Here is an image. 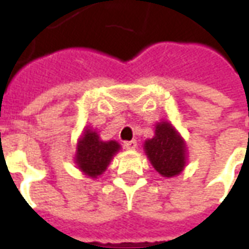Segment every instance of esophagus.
Segmentation results:
<instances>
[{"instance_id": "esophagus-1", "label": "esophagus", "mask_w": 249, "mask_h": 249, "mask_svg": "<svg viewBox=\"0 0 249 249\" xmlns=\"http://www.w3.org/2000/svg\"><path fill=\"white\" fill-rule=\"evenodd\" d=\"M124 146L126 149H129V151H135L136 148H137V141L132 140V141H126L124 142Z\"/></svg>"}]
</instances>
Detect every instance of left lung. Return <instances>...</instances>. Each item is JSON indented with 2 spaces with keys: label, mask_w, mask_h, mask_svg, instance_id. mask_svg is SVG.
<instances>
[{
  "label": "left lung",
  "mask_w": 249,
  "mask_h": 249,
  "mask_svg": "<svg viewBox=\"0 0 249 249\" xmlns=\"http://www.w3.org/2000/svg\"><path fill=\"white\" fill-rule=\"evenodd\" d=\"M144 151L152 167L162 178H175L187 167V142L167 120L155 125V136L144 142Z\"/></svg>",
  "instance_id": "obj_1"
}]
</instances>
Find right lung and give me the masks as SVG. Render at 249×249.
<instances>
[{"label":"right lung","instance_id":"1","mask_svg":"<svg viewBox=\"0 0 249 249\" xmlns=\"http://www.w3.org/2000/svg\"><path fill=\"white\" fill-rule=\"evenodd\" d=\"M120 149L121 145L117 141H103L96 130L87 126L77 140L74 162L85 176L97 178L107 171Z\"/></svg>","mask_w":249,"mask_h":249}]
</instances>
